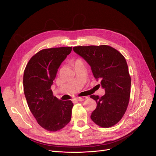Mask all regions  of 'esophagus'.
Returning <instances> with one entry per match:
<instances>
[{
  "mask_svg": "<svg viewBox=\"0 0 156 156\" xmlns=\"http://www.w3.org/2000/svg\"><path fill=\"white\" fill-rule=\"evenodd\" d=\"M88 98V97H79V98H77V100L79 101H83L86 99H87Z\"/></svg>",
  "mask_w": 156,
  "mask_h": 156,
  "instance_id": "obj_1",
  "label": "esophagus"
}]
</instances>
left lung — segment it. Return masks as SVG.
Returning a JSON list of instances; mask_svg holds the SVG:
<instances>
[{
  "mask_svg": "<svg viewBox=\"0 0 156 156\" xmlns=\"http://www.w3.org/2000/svg\"><path fill=\"white\" fill-rule=\"evenodd\" d=\"M73 50L90 66L94 77L101 80L105 90L101 98L90 96L97 103L91 119L101 127L115 125L124 115L130 99L131 78L125 58L106 45L76 46Z\"/></svg>",
  "mask_w": 156,
  "mask_h": 156,
  "instance_id": "8db88e82",
  "label": "left lung"
}]
</instances>
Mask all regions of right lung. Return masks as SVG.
Segmentation results:
<instances>
[{
	"label": "right lung",
	"mask_w": 156,
	"mask_h": 156,
	"mask_svg": "<svg viewBox=\"0 0 156 156\" xmlns=\"http://www.w3.org/2000/svg\"><path fill=\"white\" fill-rule=\"evenodd\" d=\"M72 49L61 47L41 50L30 58L24 72V93L29 108L38 124L48 131L61 130L71 120L72 102L53 96L51 86Z\"/></svg>",
	"instance_id": "add662e5"
}]
</instances>
